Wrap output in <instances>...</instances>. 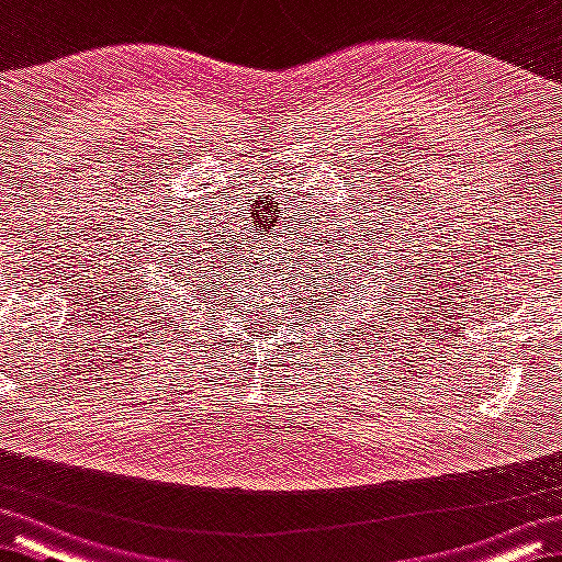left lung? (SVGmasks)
I'll use <instances>...</instances> for the list:
<instances>
[{
  "instance_id": "left-lung-1",
  "label": "left lung",
  "mask_w": 562,
  "mask_h": 562,
  "mask_svg": "<svg viewBox=\"0 0 562 562\" xmlns=\"http://www.w3.org/2000/svg\"><path fill=\"white\" fill-rule=\"evenodd\" d=\"M361 245H363V241H361ZM356 249H358V247H356ZM346 252H348V249H346Z\"/></svg>"
}]
</instances>
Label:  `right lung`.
Wrapping results in <instances>:
<instances>
[{"mask_svg":"<svg viewBox=\"0 0 562 562\" xmlns=\"http://www.w3.org/2000/svg\"><path fill=\"white\" fill-rule=\"evenodd\" d=\"M179 262H181V270H179V265H176V270H179V272H176V280H183V272H187V265H189V259H181L179 257ZM194 270H196V267H194ZM201 278H204L206 280V274H201ZM189 280V278H187Z\"/></svg>","mask_w":562,"mask_h":562,"instance_id":"add662e5","label":"right lung"}]
</instances>
